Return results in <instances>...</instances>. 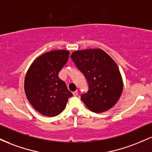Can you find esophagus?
I'll return each mask as SVG.
<instances>
[{
  "label": "esophagus",
  "instance_id": "34e87169",
  "mask_svg": "<svg viewBox=\"0 0 152 152\" xmlns=\"http://www.w3.org/2000/svg\"><path fill=\"white\" fill-rule=\"evenodd\" d=\"M78 91H74L73 92V95L74 96H78Z\"/></svg>",
  "mask_w": 152,
  "mask_h": 152
}]
</instances>
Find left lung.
I'll return each instance as SVG.
<instances>
[{
    "mask_svg": "<svg viewBox=\"0 0 152 152\" xmlns=\"http://www.w3.org/2000/svg\"><path fill=\"white\" fill-rule=\"evenodd\" d=\"M71 57L88 81V93L81 97L86 107L95 113L112 108L121 96L124 86L116 62L100 48L76 50Z\"/></svg>",
    "mask_w": 152,
    "mask_h": 152,
    "instance_id": "left-lung-1",
    "label": "left lung"
}]
</instances>
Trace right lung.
<instances>
[{"label":"right lung","mask_w":152,"mask_h":152,"mask_svg":"<svg viewBox=\"0 0 152 152\" xmlns=\"http://www.w3.org/2000/svg\"><path fill=\"white\" fill-rule=\"evenodd\" d=\"M69 51L54 50L37 57L28 69L24 90L28 100L43 116H56L66 108L72 93L58 77L67 62Z\"/></svg>","instance_id":"right-lung-1"}]
</instances>
